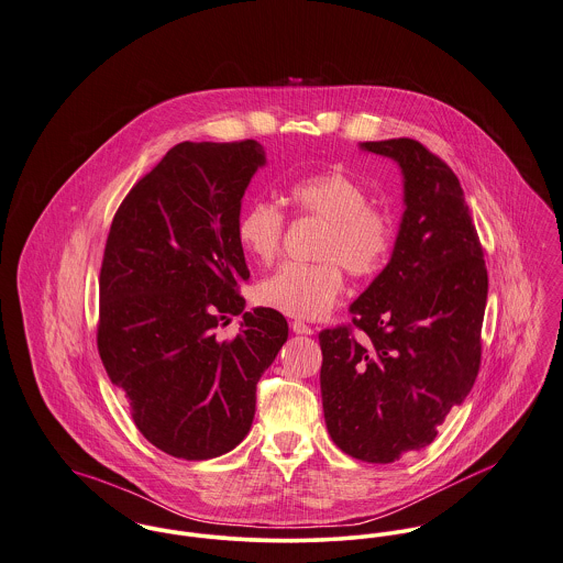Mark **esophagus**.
Listing matches in <instances>:
<instances>
[{"instance_id":"esophagus-1","label":"esophagus","mask_w":563,"mask_h":563,"mask_svg":"<svg viewBox=\"0 0 563 563\" xmlns=\"http://www.w3.org/2000/svg\"><path fill=\"white\" fill-rule=\"evenodd\" d=\"M291 330L296 332V334H312V328L311 325H307L305 321H291Z\"/></svg>"}]
</instances>
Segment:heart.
<instances>
[{
	"label": "heart",
	"mask_w": 563,
	"mask_h": 563,
	"mask_svg": "<svg viewBox=\"0 0 563 563\" xmlns=\"http://www.w3.org/2000/svg\"><path fill=\"white\" fill-rule=\"evenodd\" d=\"M298 218L323 222L314 244V263H285L256 285L261 305L296 319H317L330 311L343 291L341 267L367 278L386 263L395 227L386 211L372 205L369 191L343 170H323L287 189ZM285 213L267 202L249 205L238 220V244L261 265L276 261L285 238Z\"/></svg>",
	"instance_id": "b5f03b06"
}]
</instances>
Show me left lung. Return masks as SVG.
Listing matches in <instances>:
<instances>
[{
    "mask_svg": "<svg viewBox=\"0 0 563 563\" xmlns=\"http://www.w3.org/2000/svg\"><path fill=\"white\" fill-rule=\"evenodd\" d=\"M361 146L399 164L406 211L388 265L350 307L352 323L319 332V382L334 444L388 464L428 446L471 393L488 269L462 186L438 155L412 137Z\"/></svg>",
    "mask_w": 563,
    "mask_h": 563,
    "instance_id": "1",
    "label": "left lung"
}]
</instances>
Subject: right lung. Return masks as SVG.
Returning a JSON list of instances; mask_svg holds the SVG:
<instances>
[{"label": "right lung", "mask_w": 563, "mask_h": 563, "mask_svg": "<svg viewBox=\"0 0 563 563\" xmlns=\"http://www.w3.org/2000/svg\"><path fill=\"white\" fill-rule=\"evenodd\" d=\"M263 146L181 142L114 213L99 274L97 347L140 434L159 451L209 460L251 432L256 382L287 341L274 309L244 312L251 278L238 244L242 196Z\"/></svg>", "instance_id": "add662e5"}]
</instances>
